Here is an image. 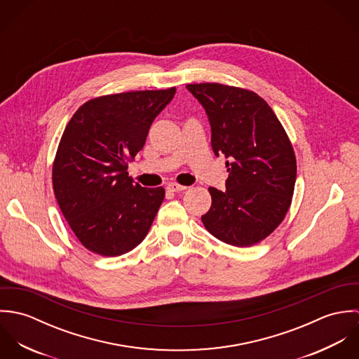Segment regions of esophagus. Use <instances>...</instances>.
I'll use <instances>...</instances> for the list:
<instances>
[{"label": "esophagus", "instance_id": "esophagus-1", "mask_svg": "<svg viewBox=\"0 0 359 359\" xmlns=\"http://www.w3.org/2000/svg\"><path fill=\"white\" fill-rule=\"evenodd\" d=\"M188 187L185 185H180V184H168L167 185V191L168 192H181V191H185Z\"/></svg>", "mask_w": 359, "mask_h": 359}]
</instances>
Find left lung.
<instances>
[{"label":"left lung","mask_w":359,"mask_h":359,"mask_svg":"<svg viewBox=\"0 0 359 359\" xmlns=\"http://www.w3.org/2000/svg\"><path fill=\"white\" fill-rule=\"evenodd\" d=\"M203 104L215 156H225L226 189L208 188L205 229L224 243L249 248L283 221L294 192L292 142L271 106L250 90L219 83L188 84Z\"/></svg>","instance_id":"left-lung-1"}]
</instances>
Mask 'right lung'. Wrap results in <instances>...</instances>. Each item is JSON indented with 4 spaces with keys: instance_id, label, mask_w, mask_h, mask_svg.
<instances>
[{
    "instance_id": "add662e5",
    "label": "right lung",
    "mask_w": 359,
    "mask_h": 359,
    "mask_svg": "<svg viewBox=\"0 0 359 359\" xmlns=\"http://www.w3.org/2000/svg\"><path fill=\"white\" fill-rule=\"evenodd\" d=\"M175 87L103 95L81 104L67 123L52 164L53 194L80 243L100 256L135 249L148 235L164 188L128 177L156 116Z\"/></svg>"
}]
</instances>
